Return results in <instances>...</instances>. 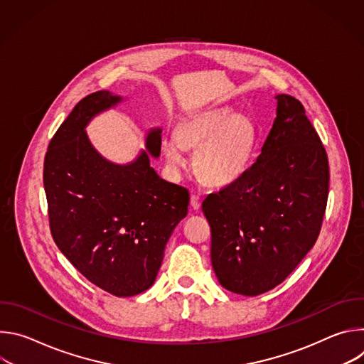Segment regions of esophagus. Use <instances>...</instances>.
Wrapping results in <instances>:
<instances>
[{
  "label": "esophagus",
  "mask_w": 364,
  "mask_h": 364,
  "mask_svg": "<svg viewBox=\"0 0 364 364\" xmlns=\"http://www.w3.org/2000/svg\"><path fill=\"white\" fill-rule=\"evenodd\" d=\"M190 204L194 210H198L200 209V198L197 194H191L190 196Z\"/></svg>",
  "instance_id": "obj_1"
}]
</instances>
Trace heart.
I'll use <instances>...</instances> for the list:
<instances>
[{
  "label": "heart",
  "mask_w": 364,
  "mask_h": 364,
  "mask_svg": "<svg viewBox=\"0 0 364 364\" xmlns=\"http://www.w3.org/2000/svg\"><path fill=\"white\" fill-rule=\"evenodd\" d=\"M257 145V132L243 114L228 107L209 108L186 118L176 129V138L163 141L167 163L180 170L187 166L184 149H196L197 174L212 186H228L249 170Z\"/></svg>",
  "instance_id": "b5f03b06"
}]
</instances>
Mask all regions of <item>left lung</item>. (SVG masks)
Masks as SVG:
<instances>
[{
    "mask_svg": "<svg viewBox=\"0 0 364 364\" xmlns=\"http://www.w3.org/2000/svg\"><path fill=\"white\" fill-rule=\"evenodd\" d=\"M272 129L256 163L201 204L220 285L255 296L296 268L321 230L328 198L326 148L302 103L277 95Z\"/></svg>",
    "mask_w": 364,
    "mask_h": 364,
    "instance_id": "8db88e82",
    "label": "left lung"
}]
</instances>
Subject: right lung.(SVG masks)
Returning a JSON list of instances; mask_svg holds the SVG:
<instances>
[{"instance_id":"add662e5","label":"right lung","mask_w":364,"mask_h":364,"mask_svg":"<svg viewBox=\"0 0 364 364\" xmlns=\"http://www.w3.org/2000/svg\"><path fill=\"white\" fill-rule=\"evenodd\" d=\"M121 100L108 90L85 96L51 138L43 170L50 232L70 264L115 296L146 291L157 278L166 245L187 216L188 190L163 180L144 151L128 164L102 159L87 122ZM146 149L161 151L152 129Z\"/></svg>"}]
</instances>
